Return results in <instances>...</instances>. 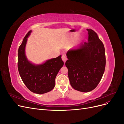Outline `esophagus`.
Returning <instances> with one entry per match:
<instances>
[{"label": "esophagus", "mask_w": 124, "mask_h": 124, "mask_svg": "<svg viewBox=\"0 0 124 124\" xmlns=\"http://www.w3.org/2000/svg\"><path fill=\"white\" fill-rule=\"evenodd\" d=\"M62 60L63 61V62H64V63H65L66 61L67 60V58L66 57V56H65V55H62Z\"/></svg>", "instance_id": "34e87169"}]
</instances>
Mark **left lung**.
<instances>
[{"instance_id":"obj_1","label":"left lung","mask_w":124,"mask_h":124,"mask_svg":"<svg viewBox=\"0 0 124 124\" xmlns=\"http://www.w3.org/2000/svg\"><path fill=\"white\" fill-rule=\"evenodd\" d=\"M88 42L80 43L66 54L65 65L68 69L71 86L77 91L89 92L100 82L106 67L104 45L97 33L87 29Z\"/></svg>"}]
</instances>
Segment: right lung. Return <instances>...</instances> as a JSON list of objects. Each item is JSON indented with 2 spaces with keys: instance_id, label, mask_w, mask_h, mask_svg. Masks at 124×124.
<instances>
[{
  "instance_id": "obj_1",
  "label": "right lung",
  "mask_w": 124,
  "mask_h": 124,
  "mask_svg": "<svg viewBox=\"0 0 124 124\" xmlns=\"http://www.w3.org/2000/svg\"><path fill=\"white\" fill-rule=\"evenodd\" d=\"M31 31L26 34L18 51L17 67L23 83L31 92L42 94L50 92L55 87V80L63 65L61 55L47 60L41 64L29 62L25 54V47Z\"/></svg>"
}]
</instances>
